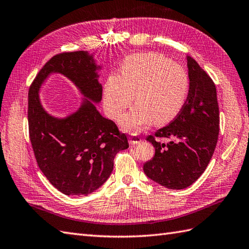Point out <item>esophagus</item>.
Instances as JSON below:
<instances>
[{"label": "esophagus", "instance_id": "esophagus-1", "mask_svg": "<svg viewBox=\"0 0 249 249\" xmlns=\"http://www.w3.org/2000/svg\"><path fill=\"white\" fill-rule=\"evenodd\" d=\"M141 141H142V139L137 135H131L129 137V144H131V145H135V144L140 143Z\"/></svg>", "mask_w": 249, "mask_h": 249}]
</instances>
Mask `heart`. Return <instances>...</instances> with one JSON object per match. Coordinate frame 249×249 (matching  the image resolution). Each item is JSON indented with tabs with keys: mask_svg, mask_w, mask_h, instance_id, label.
<instances>
[{
	"mask_svg": "<svg viewBox=\"0 0 249 249\" xmlns=\"http://www.w3.org/2000/svg\"><path fill=\"white\" fill-rule=\"evenodd\" d=\"M189 77L183 68L157 53L126 58L121 76L110 75L104 85V106L109 117L119 120L134 101L137 106L121 120L122 128L137 132L154 122L169 123L187 101Z\"/></svg>",
	"mask_w": 249,
	"mask_h": 249,
	"instance_id": "obj_1",
	"label": "heart"
}]
</instances>
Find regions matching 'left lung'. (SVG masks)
<instances>
[{"instance_id": "1", "label": "left lung", "mask_w": 249, "mask_h": 249, "mask_svg": "<svg viewBox=\"0 0 249 249\" xmlns=\"http://www.w3.org/2000/svg\"><path fill=\"white\" fill-rule=\"evenodd\" d=\"M189 93L177 117L146 140L155 147L152 160L144 163L145 175L167 189L180 190L195 182L214 153L219 132L216 88L196 60L187 56ZM158 137H165L161 143Z\"/></svg>"}]
</instances>
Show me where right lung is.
Returning <instances> with one entry per match:
<instances>
[{
  "instance_id": "right-lung-1",
  "label": "right lung",
  "mask_w": 249,
  "mask_h": 249,
  "mask_svg": "<svg viewBox=\"0 0 249 249\" xmlns=\"http://www.w3.org/2000/svg\"><path fill=\"white\" fill-rule=\"evenodd\" d=\"M100 69L87 52L57 54L39 71L28 91V130L35 157L48 180L66 195H88L100 188L111 174L115 155L129 146L126 135L92 104L102 100ZM51 72L65 74L85 96L79 110L67 118L52 117L39 103V87Z\"/></svg>"
}]
</instances>
